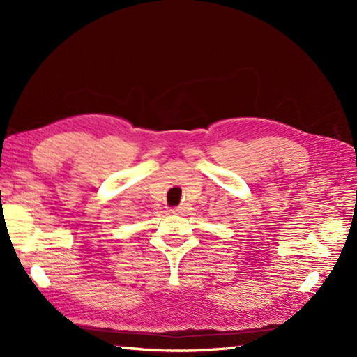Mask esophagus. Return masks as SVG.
Here are the masks:
<instances>
[{
  "instance_id": "esophagus-1",
  "label": "esophagus",
  "mask_w": 357,
  "mask_h": 357,
  "mask_svg": "<svg viewBox=\"0 0 357 357\" xmlns=\"http://www.w3.org/2000/svg\"><path fill=\"white\" fill-rule=\"evenodd\" d=\"M187 210H188V207H187V206H179V207H174V208H172V213L183 215V213H185Z\"/></svg>"
}]
</instances>
